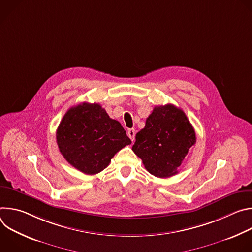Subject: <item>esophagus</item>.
Listing matches in <instances>:
<instances>
[{"label": "esophagus", "instance_id": "esophagus-1", "mask_svg": "<svg viewBox=\"0 0 252 252\" xmlns=\"http://www.w3.org/2000/svg\"><path fill=\"white\" fill-rule=\"evenodd\" d=\"M127 135H128V137L131 139V141L133 142V141H134V136H135V130H134V128H129V129L127 130Z\"/></svg>", "mask_w": 252, "mask_h": 252}]
</instances>
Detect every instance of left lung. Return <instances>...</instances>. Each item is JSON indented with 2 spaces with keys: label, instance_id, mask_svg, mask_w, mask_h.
Listing matches in <instances>:
<instances>
[{
  "label": "left lung",
  "instance_id": "8db88e82",
  "mask_svg": "<svg viewBox=\"0 0 252 252\" xmlns=\"http://www.w3.org/2000/svg\"><path fill=\"white\" fill-rule=\"evenodd\" d=\"M196 142L195 131L183 110L173 104L156 106L135 135L133 153L155 176L177 173Z\"/></svg>",
  "mask_w": 252,
  "mask_h": 252
}]
</instances>
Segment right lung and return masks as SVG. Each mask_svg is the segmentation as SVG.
<instances>
[{
	"label": "right lung",
	"mask_w": 252,
	"mask_h": 252,
	"mask_svg": "<svg viewBox=\"0 0 252 252\" xmlns=\"http://www.w3.org/2000/svg\"><path fill=\"white\" fill-rule=\"evenodd\" d=\"M57 143L70 165L86 174H96L131 140L100 104L83 102L70 107L62 119Z\"/></svg>",
	"instance_id": "obj_1"
}]
</instances>
